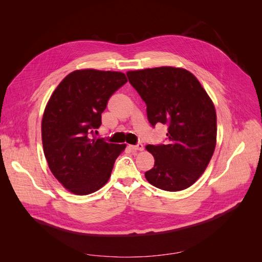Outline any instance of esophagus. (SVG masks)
Here are the masks:
<instances>
[{"label":"esophagus","mask_w":262,"mask_h":262,"mask_svg":"<svg viewBox=\"0 0 262 262\" xmlns=\"http://www.w3.org/2000/svg\"><path fill=\"white\" fill-rule=\"evenodd\" d=\"M129 148H131L132 150H143V144H137V145H129Z\"/></svg>","instance_id":"34e87169"}]
</instances>
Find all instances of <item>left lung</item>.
I'll return each instance as SVG.
<instances>
[{
	"instance_id": "obj_1",
	"label": "left lung",
	"mask_w": 262,
	"mask_h": 262,
	"mask_svg": "<svg viewBox=\"0 0 262 262\" xmlns=\"http://www.w3.org/2000/svg\"><path fill=\"white\" fill-rule=\"evenodd\" d=\"M146 104L152 125H168V142L146 145L154 167L145 172L150 185L180 191L200 178L216 145V112L198 78L186 69L161 67L126 72Z\"/></svg>"
}]
</instances>
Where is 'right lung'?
I'll use <instances>...</instances> for the list:
<instances>
[{
  "label": "right lung",
  "instance_id": "right-lung-1",
  "mask_svg": "<svg viewBox=\"0 0 262 262\" xmlns=\"http://www.w3.org/2000/svg\"><path fill=\"white\" fill-rule=\"evenodd\" d=\"M122 72L76 70L57 86L47 102L41 139L46 160L70 192L86 195L104 187L125 144L96 139L108 99L126 83Z\"/></svg>",
  "mask_w": 262,
  "mask_h": 262
}]
</instances>
